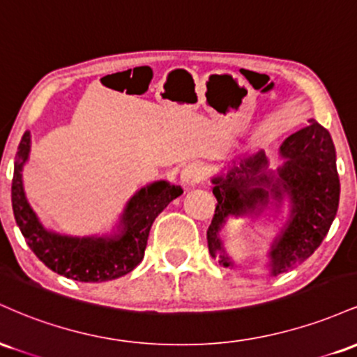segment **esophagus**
Here are the masks:
<instances>
[{
	"instance_id": "esophagus-1",
	"label": "esophagus",
	"mask_w": 357,
	"mask_h": 357,
	"mask_svg": "<svg viewBox=\"0 0 357 357\" xmlns=\"http://www.w3.org/2000/svg\"><path fill=\"white\" fill-rule=\"evenodd\" d=\"M181 183L183 184H198L204 179V167L199 162H190L181 169Z\"/></svg>"
}]
</instances>
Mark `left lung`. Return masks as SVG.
I'll return each instance as SVG.
<instances>
[{
	"label": "left lung",
	"instance_id": "1",
	"mask_svg": "<svg viewBox=\"0 0 357 357\" xmlns=\"http://www.w3.org/2000/svg\"><path fill=\"white\" fill-rule=\"evenodd\" d=\"M284 159L277 171L268 169L264 151L247 155L233 165L227 176L211 179L216 204L206 231L211 257H218L223 267H233L225 252L220 230L228 216L258 215L269 202L280 206L290 199V220L270 250V273L278 275L304 261L322 243L339 206L335 147L329 130L310 119L309 126L289 136L280 146Z\"/></svg>",
	"mask_w": 357,
	"mask_h": 357
}]
</instances>
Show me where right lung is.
Masks as SVG:
<instances>
[{
    "instance_id": "add662e5",
    "label": "right lung",
    "mask_w": 357,
    "mask_h": 357,
    "mask_svg": "<svg viewBox=\"0 0 357 357\" xmlns=\"http://www.w3.org/2000/svg\"><path fill=\"white\" fill-rule=\"evenodd\" d=\"M30 132H24L15 158L11 204L16 225L28 247L53 272L79 282H107L132 272L144 258L151 227L181 186L155 181L129 199L112 236H68L48 231L36 218L23 191L22 171L30 155Z\"/></svg>"
}]
</instances>
